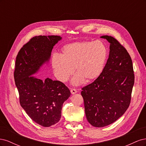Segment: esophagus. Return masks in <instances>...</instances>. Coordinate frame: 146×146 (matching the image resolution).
Wrapping results in <instances>:
<instances>
[{
	"instance_id": "34e87169",
	"label": "esophagus",
	"mask_w": 146,
	"mask_h": 146,
	"mask_svg": "<svg viewBox=\"0 0 146 146\" xmlns=\"http://www.w3.org/2000/svg\"><path fill=\"white\" fill-rule=\"evenodd\" d=\"M70 92H71L72 94H75L77 93V91L76 89H73V88H72V89H70Z\"/></svg>"
}]
</instances>
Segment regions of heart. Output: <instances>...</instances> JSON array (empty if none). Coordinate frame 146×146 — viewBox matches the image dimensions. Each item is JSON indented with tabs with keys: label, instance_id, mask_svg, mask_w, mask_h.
<instances>
[{
	"label": "heart",
	"instance_id": "b5f03b06",
	"mask_svg": "<svg viewBox=\"0 0 146 146\" xmlns=\"http://www.w3.org/2000/svg\"><path fill=\"white\" fill-rule=\"evenodd\" d=\"M108 55L107 46L100 41L74 42L62 47L60 56H53L52 66L61 82L67 81L75 68L77 74L72 79L73 84L79 85L84 80L92 82L102 74Z\"/></svg>",
	"mask_w": 146,
	"mask_h": 146
}]
</instances>
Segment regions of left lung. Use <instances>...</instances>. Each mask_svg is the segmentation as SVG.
<instances>
[{
    "instance_id": "8db88e82",
    "label": "left lung",
    "mask_w": 146,
    "mask_h": 146,
    "mask_svg": "<svg viewBox=\"0 0 146 146\" xmlns=\"http://www.w3.org/2000/svg\"><path fill=\"white\" fill-rule=\"evenodd\" d=\"M110 44L108 59L101 76L82 88L88 121L96 127L108 125L129 108L135 76L131 57L112 36L104 35Z\"/></svg>"
}]
</instances>
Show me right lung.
Listing matches in <instances>:
<instances>
[{
    "label": "right lung",
    "mask_w": 146,
    "mask_h": 146,
    "mask_svg": "<svg viewBox=\"0 0 146 146\" xmlns=\"http://www.w3.org/2000/svg\"><path fill=\"white\" fill-rule=\"evenodd\" d=\"M61 38L35 36L21 48L16 59L14 77L20 104L33 121L45 127L59 122L70 92L62 82L49 78L42 80L35 75L48 63L52 48Z\"/></svg>",
    "instance_id": "obj_1"
}]
</instances>
